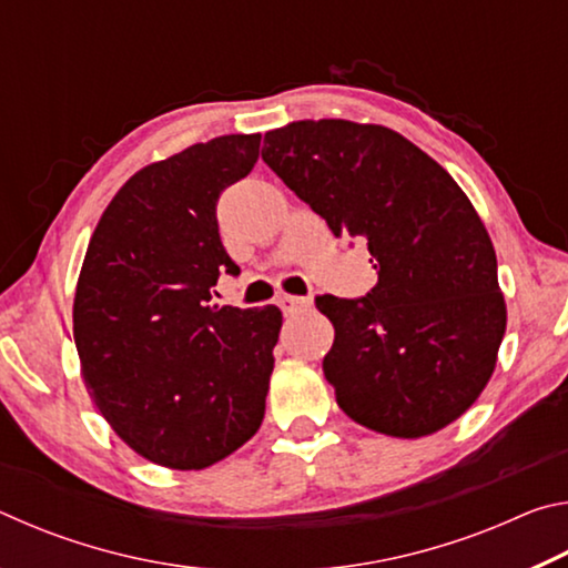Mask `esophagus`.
<instances>
[{
    "label": "esophagus",
    "mask_w": 568,
    "mask_h": 568,
    "mask_svg": "<svg viewBox=\"0 0 568 568\" xmlns=\"http://www.w3.org/2000/svg\"><path fill=\"white\" fill-rule=\"evenodd\" d=\"M275 303L281 305V311L287 315V313H295L297 307L307 305V297H297V295H287V293H283V295H277V301H275Z\"/></svg>",
    "instance_id": "1"
}]
</instances>
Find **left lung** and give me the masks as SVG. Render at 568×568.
Instances as JSON below:
<instances>
[{
	"mask_svg": "<svg viewBox=\"0 0 568 568\" xmlns=\"http://www.w3.org/2000/svg\"><path fill=\"white\" fill-rule=\"evenodd\" d=\"M263 160L335 237H363L365 297L321 295L335 341L323 373L361 426L396 438L474 406L506 333L496 250L456 180L383 124L301 120L265 132Z\"/></svg>",
	"mask_w": 568,
	"mask_h": 568,
	"instance_id": "left-lung-1",
	"label": "left lung"
}]
</instances>
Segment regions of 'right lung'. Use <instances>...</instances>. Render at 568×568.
<instances>
[{
    "instance_id": "add662e5",
    "label": "right lung",
    "mask_w": 568,
    "mask_h": 568,
    "mask_svg": "<svg viewBox=\"0 0 568 568\" xmlns=\"http://www.w3.org/2000/svg\"><path fill=\"white\" fill-rule=\"evenodd\" d=\"M261 134H223L124 182L94 227L72 333L94 406L134 454L200 470L255 436L265 416L275 305H210L237 275L217 200L257 162Z\"/></svg>"
}]
</instances>
